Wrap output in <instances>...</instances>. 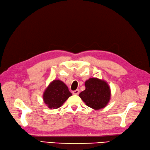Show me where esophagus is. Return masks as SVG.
<instances>
[{"instance_id":"34e87169","label":"esophagus","mask_w":150,"mask_h":150,"mask_svg":"<svg viewBox=\"0 0 150 150\" xmlns=\"http://www.w3.org/2000/svg\"><path fill=\"white\" fill-rule=\"evenodd\" d=\"M79 93H80L79 89H76V90H75V91H73V94H74V95H79Z\"/></svg>"}]
</instances>
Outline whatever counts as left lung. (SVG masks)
<instances>
[{"label":"left lung","instance_id":"1","mask_svg":"<svg viewBox=\"0 0 150 150\" xmlns=\"http://www.w3.org/2000/svg\"><path fill=\"white\" fill-rule=\"evenodd\" d=\"M86 89L79 96L87 106L95 110L105 107L110 99V89L108 83L97 78H90L85 82Z\"/></svg>","mask_w":150,"mask_h":150}]
</instances>
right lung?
I'll return each instance as SVG.
<instances>
[{
  "mask_svg": "<svg viewBox=\"0 0 150 150\" xmlns=\"http://www.w3.org/2000/svg\"><path fill=\"white\" fill-rule=\"evenodd\" d=\"M72 94L67 86L60 80H54L43 93V101L49 109H58L61 107Z\"/></svg>",
  "mask_w": 150,
  "mask_h": 150,
  "instance_id": "1",
  "label": "right lung"
}]
</instances>
